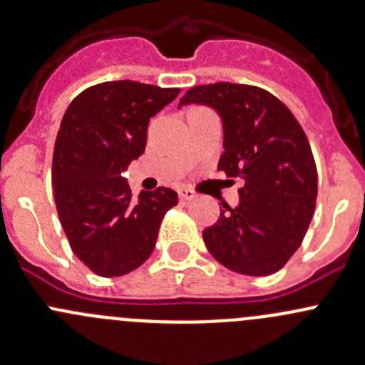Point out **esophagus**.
Wrapping results in <instances>:
<instances>
[{
    "label": "esophagus",
    "mask_w": 365,
    "mask_h": 365,
    "mask_svg": "<svg viewBox=\"0 0 365 365\" xmlns=\"http://www.w3.org/2000/svg\"><path fill=\"white\" fill-rule=\"evenodd\" d=\"M178 197L182 201H192V200H196V192H194V190L185 189V187H183V189L178 190Z\"/></svg>",
    "instance_id": "34e87169"
}]
</instances>
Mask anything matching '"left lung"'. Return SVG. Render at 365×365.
<instances>
[{"instance_id":"left-lung-1","label":"left lung","mask_w":365,"mask_h":365,"mask_svg":"<svg viewBox=\"0 0 365 365\" xmlns=\"http://www.w3.org/2000/svg\"><path fill=\"white\" fill-rule=\"evenodd\" d=\"M206 106L222 121L224 153L217 169L240 178V203L224 205L203 231L210 254L230 270L270 275L305 237L318 196L311 146L292 111L267 90L249 84L194 86L180 98Z\"/></svg>"}]
</instances>
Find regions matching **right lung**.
I'll list each match as a JSON object with an SVG mask.
<instances>
[{"instance_id": "right-lung-1", "label": "right lung", "mask_w": 365, "mask_h": 365, "mask_svg": "<svg viewBox=\"0 0 365 365\" xmlns=\"http://www.w3.org/2000/svg\"><path fill=\"white\" fill-rule=\"evenodd\" d=\"M178 93L135 81L101 83L77 95L61 120L53 155L58 215L73 254L102 277L141 267L165 212L178 203L165 187L132 201L121 176L145 153L150 118Z\"/></svg>"}]
</instances>
